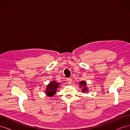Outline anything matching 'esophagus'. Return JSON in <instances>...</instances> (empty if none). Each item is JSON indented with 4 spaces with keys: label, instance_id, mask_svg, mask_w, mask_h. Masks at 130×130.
Instances as JSON below:
<instances>
[{
    "label": "esophagus",
    "instance_id": "esophagus-1",
    "mask_svg": "<svg viewBox=\"0 0 130 130\" xmlns=\"http://www.w3.org/2000/svg\"><path fill=\"white\" fill-rule=\"evenodd\" d=\"M67 82H68V84H71L72 83V78H68Z\"/></svg>",
    "mask_w": 130,
    "mask_h": 130
}]
</instances>
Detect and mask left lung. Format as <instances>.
Returning a JSON list of instances; mask_svg holds the SVG:
<instances>
[{
    "mask_svg": "<svg viewBox=\"0 0 130 130\" xmlns=\"http://www.w3.org/2000/svg\"><path fill=\"white\" fill-rule=\"evenodd\" d=\"M80 88H81L82 92L83 93H88V88L87 86V83L85 81H82L79 82Z\"/></svg>",
    "mask_w": 130,
    "mask_h": 130,
    "instance_id": "8db88e82",
    "label": "left lung"
}]
</instances>
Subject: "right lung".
Listing matches in <instances>:
<instances>
[{
  "mask_svg": "<svg viewBox=\"0 0 130 130\" xmlns=\"http://www.w3.org/2000/svg\"><path fill=\"white\" fill-rule=\"evenodd\" d=\"M60 83L57 82L56 81H52L46 86L45 90V93L47 96H53L55 94L57 90V88L60 87Z\"/></svg>",
  "mask_w": 130,
  "mask_h": 130,
  "instance_id": "add662e5",
  "label": "right lung"
}]
</instances>
